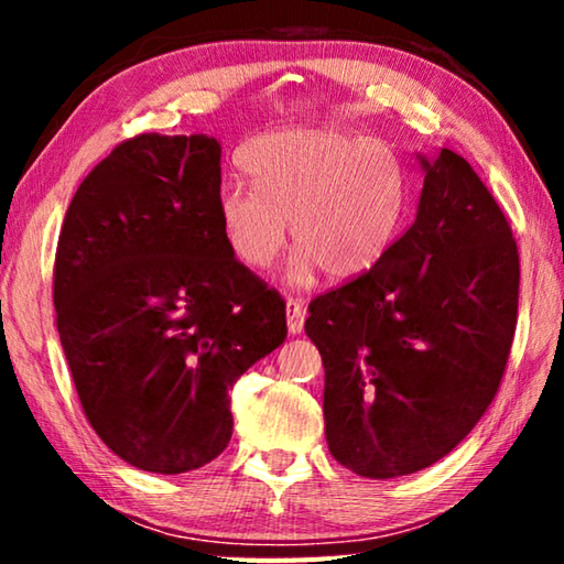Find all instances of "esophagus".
<instances>
[{"label": "esophagus", "mask_w": 564, "mask_h": 564, "mask_svg": "<svg viewBox=\"0 0 564 564\" xmlns=\"http://www.w3.org/2000/svg\"><path fill=\"white\" fill-rule=\"evenodd\" d=\"M285 316H289V333H301L303 323H305V305L301 299H291L285 301Z\"/></svg>", "instance_id": "esophagus-1"}]
</instances>
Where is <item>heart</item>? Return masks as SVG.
<instances>
[{"label":"heart","mask_w":564,"mask_h":564,"mask_svg":"<svg viewBox=\"0 0 564 564\" xmlns=\"http://www.w3.org/2000/svg\"><path fill=\"white\" fill-rule=\"evenodd\" d=\"M243 181L218 191V216L238 261L263 271L289 236L299 246L291 281L308 283L318 269L350 281L383 259L403 224V164L380 139L338 129H283L243 151Z\"/></svg>","instance_id":"obj_1"}]
</instances>
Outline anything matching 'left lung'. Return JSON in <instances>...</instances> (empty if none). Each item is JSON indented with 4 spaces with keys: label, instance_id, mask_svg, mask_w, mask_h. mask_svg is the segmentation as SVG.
Listing matches in <instances>:
<instances>
[{
    "label": "left lung",
    "instance_id": "obj_1",
    "mask_svg": "<svg viewBox=\"0 0 564 564\" xmlns=\"http://www.w3.org/2000/svg\"><path fill=\"white\" fill-rule=\"evenodd\" d=\"M423 171L408 231L305 318L326 368L330 455L376 480L423 470L473 431L518 326L520 253L502 208L451 149Z\"/></svg>",
    "mask_w": 564,
    "mask_h": 564
}]
</instances>
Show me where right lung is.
Masks as SVG:
<instances>
[{
  "mask_svg": "<svg viewBox=\"0 0 564 564\" xmlns=\"http://www.w3.org/2000/svg\"><path fill=\"white\" fill-rule=\"evenodd\" d=\"M218 191L216 139L139 133L82 181L56 243V328L84 415L147 473L221 455L228 393L289 333L281 293L226 241Z\"/></svg>",
  "mask_w": 564,
  "mask_h": 564,
  "instance_id": "right-lung-1",
  "label": "right lung"
}]
</instances>
